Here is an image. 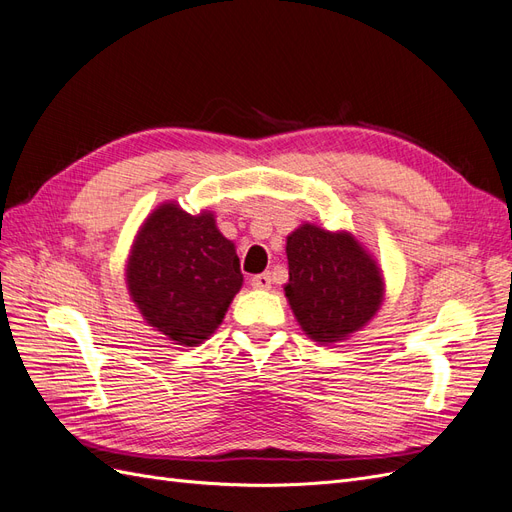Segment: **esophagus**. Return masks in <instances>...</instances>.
Returning <instances> with one entry per match:
<instances>
[{
	"mask_svg": "<svg viewBox=\"0 0 512 512\" xmlns=\"http://www.w3.org/2000/svg\"><path fill=\"white\" fill-rule=\"evenodd\" d=\"M250 284H252L254 288H258V290H267V288H271V275H269V273L254 275L252 280H250Z\"/></svg>",
	"mask_w": 512,
	"mask_h": 512,
	"instance_id": "1",
	"label": "esophagus"
}]
</instances>
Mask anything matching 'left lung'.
<instances>
[{"label": "left lung", "instance_id": "1", "mask_svg": "<svg viewBox=\"0 0 512 512\" xmlns=\"http://www.w3.org/2000/svg\"><path fill=\"white\" fill-rule=\"evenodd\" d=\"M286 299L314 342H342L376 316L384 299L382 273L350 232L303 224L288 235Z\"/></svg>", "mask_w": 512, "mask_h": 512}]
</instances>
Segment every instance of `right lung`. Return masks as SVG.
I'll return each mask as SVG.
<instances>
[{"label": "right lung", "instance_id": "obj_1", "mask_svg": "<svg viewBox=\"0 0 512 512\" xmlns=\"http://www.w3.org/2000/svg\"><path fill=\"white\" fill-rule=\"evenodd\" d=\"M126 282L147 324L179 346H196L222 324L243 275L235 243L211 211L190 215L164 203L138 230Z\"/></svg>", "mask_w": 512, "mask_h": 512}]
</instances>
